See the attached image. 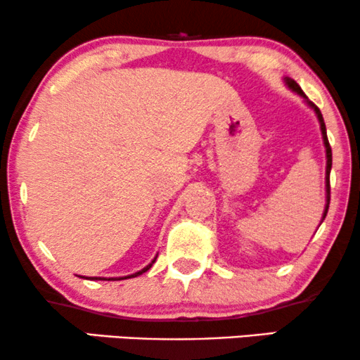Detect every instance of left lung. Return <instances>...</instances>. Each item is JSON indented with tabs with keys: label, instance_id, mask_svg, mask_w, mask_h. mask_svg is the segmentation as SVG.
<instances>
[{
	"label": "left lung",
	"instance_id": "left-lung-1",
	"mask_svg": "<svg viewBox=\"0 0 360 360\" xmlns=\"http://www.w3.org/2000/svg\"><path fill=\"white\" fill-rule=\"evenodd\" d=\"M285 83L288 85V88H292V90H294L295 93H299L300 96H304L305 100H307V96L304 95V91L300 90V86L297 85V83L294 82V79H290V78H285ZM307 103L312 106L314 108V112H316V115H317V118H319V123H321V130H322V139H323V145H326V155H327V170H326V192H327V203H326V212H323V219H326V215H327V210H329V203H330V179H329V175H330V168H332V148H330V145H329V140H327V131H326V123H323V118H322V113H321V110L317 108L316 105L314 103H310V101H307Z\"/></svg>",
	"mask_w": 360,
	"mask_h": 360
}]
</instances>
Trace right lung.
<instances>
[{
  "label": "right lung",
  "instance_id": "obj_1",
  "mask_svg": "<svg viewBox=\"0 0 360 360\" xmlns=\"http://www.w3.org/2000/svg\"><path fill=\"white\" fill-rule=\"evenodd\" d=\"M155 262V260H153ZM153 262H152V264H153ZM152 264H148V265H146V267L145 269H141L140 270V272H136V274H133V275H128V277H122V281H123V278H131V277H139V275H141V274H143V272H146V270H148L150 267H152ZM93 278H95V281H101V278L100 277H91V281H93ZM103 281H105V278H103ZM108 281H110V278H108ZM113 281H120V278H113Z\"/></svg>",
  "mask_w": 360,
  "mask_h": 360
}]
</instances>
